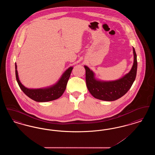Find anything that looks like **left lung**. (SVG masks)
Returning a JSON list of instances; mask_svg holds the SVG:
<instances>
[{
	"label": "left lung",
	"instance_id": "obj_1",
	"mask_svg": "<svg viewBox=\"0 0 155 155\" xmlns=\"http://www.w3.org/2000/svg\"><path fill=\"white\" fill-rule=\"evenodd\" d=\"M134 60L131 71L124 77L116 81L102 82L94 78V73L87 66L86 70V84L91 94L97 99L113 101L124 95L131 87L135 81L137 71V59L135 49L133 48Z\"/></svg>",
	"mask_w": 155,
	"mask_h": 155
}]
</instances>
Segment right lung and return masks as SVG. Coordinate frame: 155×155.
Masks as SVG:
<instances>
[{"label":"right lung","instance_id":"obj_1","mask_svg":"<svg viewBox=\"0 0 155 155\" xmlns=\"http://www.w3.org/2000/svg\"><path fill=\"white\" fill-rule=\"evenodd\" d=\"M15 77L20 88L22 92L32 100L39 102H44L56 100L63 95L66 88L67 84L70 78L73 67H70L66 72L63 74L59 82L52 87L48 88L31 89L25 88L23 86L18 79V73L17 70V65L15 63Z\"/></svg>","mask_w":155,"mask_h":155}]
</instances>
